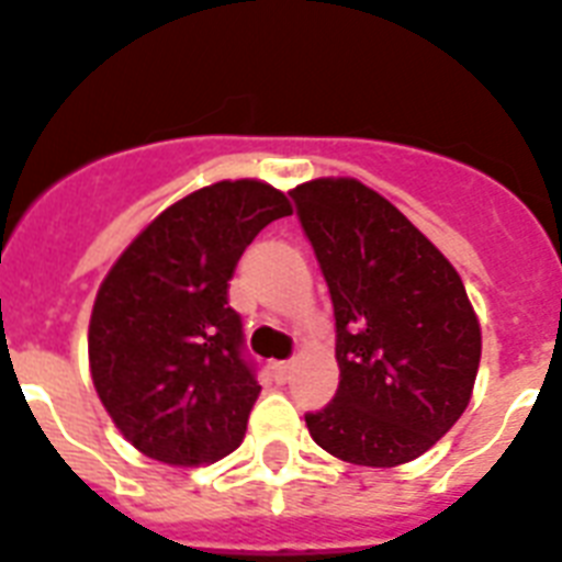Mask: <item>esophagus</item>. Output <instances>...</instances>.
I'll list each match as a JSON object with an SVG mask.
<instances>
[{"label":"esophagus","mask_w":562,"mask_h":562,"mask_svg":"<svg viewBox=\"0 0 562 562\" xmlns=\"http://www.w3.org/2000/svg\"><path fill=\"white\" fill-rule=\"evenodd\" d=\"M271 375L277 384H285L294 375V363L291 360H280V363H271Z\"/></svg>","instance_id":"esophagus-1"}]
</instances>
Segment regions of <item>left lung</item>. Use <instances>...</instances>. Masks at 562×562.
Here are the masks:
<instances>
[{"label": "left lung", "mask_w": 562, "mask_h": 562, "mask_svg": "<svg viewBox=\"0 0 562 562\" xmlns=\"http://www.w3.org/2000/svg\"><path fill=\"white\" fill-rule=\"evenodd\" d=\"M291 195L335 305L340 367L335 398L305 427L349 464L413 462L471 404L482 331L462 277L358 178H314Z\"/></svg>", "instance_id": "1"}]
</instances>
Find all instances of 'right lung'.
<instances>
[{
    "label": "right lung",
    "instance_id": "1",
    "mask_svg": "<svg viewBox=\"0 0 562 562\" xmlns=\"http://www.w3.org/2000/svg\"><path fill=\"white\" fill-rule=\"evenodd\" d=\"M291 216L282 190L216 181L158 213L100 282L89 367L123 439L155 462H218L245 439L259 390L227 280L254 236Z\"/></svg>",
    "mask_w": 562,
    "mask_h": 562
}]
</instances>
